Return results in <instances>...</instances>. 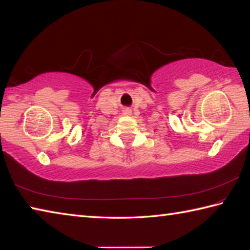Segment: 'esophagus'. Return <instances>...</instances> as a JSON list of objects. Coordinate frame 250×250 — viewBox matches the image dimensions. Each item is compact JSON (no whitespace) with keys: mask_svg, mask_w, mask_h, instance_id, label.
<instances>
[{"mask_svg":"<svg viewBox=\"0 0 250 250\" xmlns=\"http://www.w3.org/2000/svg\"><path fill=\"white\" fill-rule=\"evenodd\" d=\"M122 112H124V115H130V113H131V110L129 109V108H126V109H125V110L122 111Z\"/></svg>","mask_w":250,"mask_h":250,"instance_id":"esophagus-1","label":"esophagus"}]
</instances>
